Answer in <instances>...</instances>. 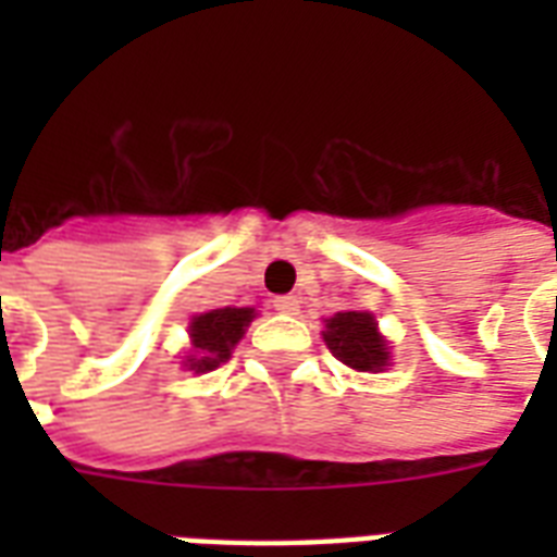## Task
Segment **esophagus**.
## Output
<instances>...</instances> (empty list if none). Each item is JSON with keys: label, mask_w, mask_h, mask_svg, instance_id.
Returning a JSON list of instances; mask_svg holds the SVG:
<instances>
[{"label": "esophagus", "mask_w": 557, "mask_h": 557, "mask_svg": "<svg viewBox=\"0 0 557 557\" xmlns=\"http://www.w3.org/2000/svg\"><path fill=\"white\" fill-rule=\"evenodd\" d=\"M274 309L283 314H297L300 312V300L292 295H283V297H274Z\"/></svg>", "instance_id": "1"}]
</instances>
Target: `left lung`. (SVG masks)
<instances>
[{
  "mask_svg": "<svg viewBox=\"0 0 557 557\" xmlns=\"http://www.w3.org/2000/svg\"><path fill=\"white\" fill-rule=\"evenodd\" d=\"M323 341L341 364L358 372H381L389 367L387 341L370 312H338L326 321Z\"/></svg>",
  "mask_w": 557,
  "mask_h": 557,
  "instance_id": "obj_1",
  "label": "left lung"
}]
</instances>
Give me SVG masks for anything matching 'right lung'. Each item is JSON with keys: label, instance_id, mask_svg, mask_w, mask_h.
I'll use <instances>...</instances> for the list:
<instances>
[{"label": "right lung", "instance_id": "add662e5", "mask_svg": "<svg viewBox=\"0 0 557 557\" xmlns=\"http://www.w3.org/2000/svg\"><path fill=\"white\" fill-rule=\"evenodd\" d=\"M253 309H210V312L196 314L190 321V344L193 356H187L185 367L193 372L216 370L222 361L231 358V349L239 344L245 335V326L253 321Z\"/></svg>", "mask_w": 557, "mask_h": 557}]
</instances>
